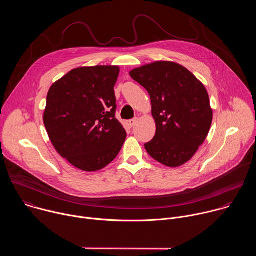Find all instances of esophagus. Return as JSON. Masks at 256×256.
Wrapping results in <instances>:
<instances>
[{"instance_id": "1", "label": "esophagus", "mask_w": 256, "mask_h": 256, "mask_svg": "<svg viewBox=\"0 0 256 256\" xmlns=\"http://www.w3.org/2000/svg\"><path fill=\"white\" fill-rule=\"evenodd\" d=\"M138 122V118H134V120H128L126 122V126H128V128H132V126H136V124Z\"/></svg>"}]
</instances>
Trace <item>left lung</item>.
<instances>
[{
    "mask_svg": "<svg viewBox=\"0 0 256 256\" xmlns=\"http://www.w3.org/2000/svg\"><path fill=\"white\" fill-rule=\"evenodd\" d=\"M130 76L148 91L156 134L144 149L159 163L188 162L210 132L212 109L204 84L186 68L159 60L136 68Z\"/></svg>",
    "mask_w": 256,
    "mask_h": 256,
    "instance_id": "8db88e82",
    "label": "left lung"
}]
</instances>
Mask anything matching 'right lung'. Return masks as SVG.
Listing matches in <instances>:
<instances>
[{
	"label": "right lung",
	"instance_id": "right-lung-1",
	"mask_svg": "<svg viewBox=\"0 0 256 256\" xmlns=\"http://www.w3.org/2000/svg\"><path fill=\"white\" fill-rule=\"evenodd\" d=\"M118 66L70 70L48 90L44 124L56 152L76 168L94 172L112 163L126 138L116 118Z\"/></svg>",
	"mask_w": 256,
	"mask_h": 256
}]
</instances>
